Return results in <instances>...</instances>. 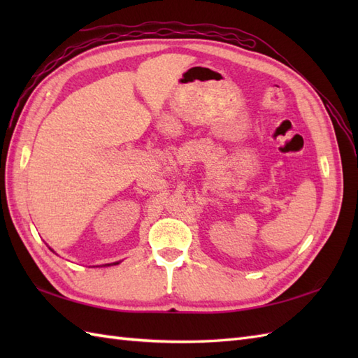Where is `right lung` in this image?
I'll list each match as a JSON object with an SVG mask.
<instances>
[{"instance_id": "1", "label": "right lung", "mask_w": 358, "mask_h": 358, "mask_svg": "<svg viewBox=\"0 0 358 358\" xmlns=\"http://www.w3.org/2000/svg\"><path fill=\"white\" fill-rule=\"evenodd\" d=\"M110 264H118V263H110ZM110 264H104V266H110Z\"/></svg>"}]
</instances>
